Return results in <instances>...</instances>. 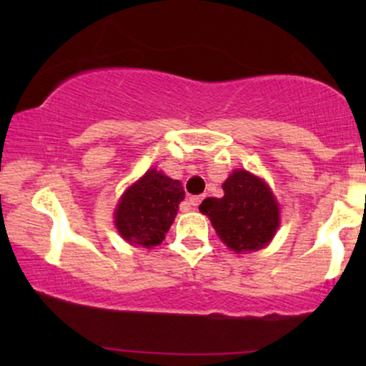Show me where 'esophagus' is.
Segmentation results:
<instances>
[{
	"label": "esophagus",
	"mask_w": 366,
	"mask_h": 366,
	"mask_svg": "<svg viewBox=\"0 0 366 366\" xmlns=\"http://www.w3.org/2000/svg\"><path fill=\"white\" fill-rule=\"evenodd\" d=\"M201 201H203V196H191V197H189V204H191V207H194V208L201 203Z\"/></svg>",
	"instance_id": "esophagus-1"
}]
</instances>
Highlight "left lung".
Returning a JSON list of instances; mask_svg holds the SVG:
<instances>
[{
  "label": "left lung",
  "instance_id": "obj_1",
  "mask_svg": "<svg viewBox=\"0 0 366 366\" xmlns=\"http://www.w3.org/2000/svg\"><path fill=\"white\" fill-rule=\"evenodd\" d=\"M222 189L224 196L207 197L199 204L218 237L236 253L267 246L279 229V207L270 187L249 172L236 170Z\"/></svg>",
  "mask_w": 366,
  "mask_h": 366
}]
</instances>
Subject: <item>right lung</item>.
Segmentation results:
<instances>
[{
  "mask_svg": "<svg viewBox=\"0 0 366 366\" xmlns=\"http://www.w3.org/2000/svg\"><path fill=\"white\" fill-rule=\"evenodd\" d=\"M182 199L184 189L179 180L148 170L127 189L117 207L115 225L120 236L130 244H162Z\"/></svg>",
  "mask_w": 366,
  "mask_h": 366,
  "instance_id": "1",
  "label": "right lung"
}]
</instances>
